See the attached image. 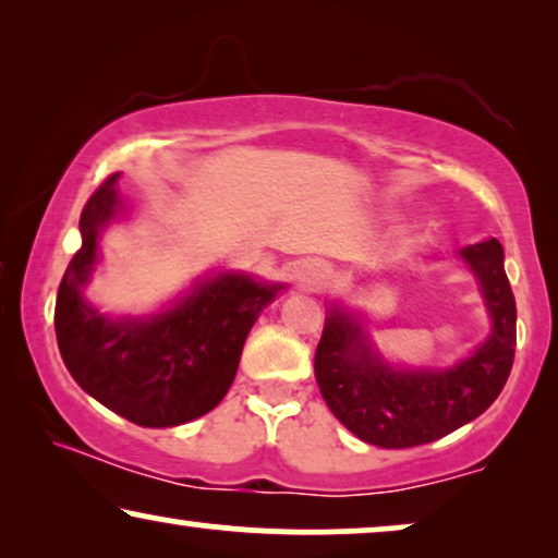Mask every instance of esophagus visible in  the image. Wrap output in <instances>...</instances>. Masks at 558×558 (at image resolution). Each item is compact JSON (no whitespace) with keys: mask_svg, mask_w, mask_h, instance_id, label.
<instances>
[{"mask_svg":"<svg viewBox=\"0 0 558 558\" xmlns=\"http://www.w3.org/2000/svg\"><path fill=\"white\" fill-rule=\"evenodd\" d=\"M330 277L332 269L323 262H307L302 266V279L307 281V287H323Z\"/></svg>","mask_w":558,"mask_h":558,"instance_id":"esophagus-1","label":"esophagus"}]
</instances>
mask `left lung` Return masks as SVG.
<instances>
[{
  "label": "left lung",
  "mask_w": 558,
  "mask_h": 558,
  "mask_svg": "<svg viewBox=\"0 0 558 558\" xmlns=\"http://www.w3.org/2000/svg\"><path fill=\"white\" fill-rule=\"evenodd\" d=\"M460 256L480 281L490 338L452 368L403 371L376 353L361 323L332 304L315 353V378L327 407L357 439L386 449L429 445L477 418L498 399L513 368L515 300L498 239Z\"/></svg>",
  "instance_id": "1"
}]
</instances>
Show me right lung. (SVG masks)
<instances>
[{"label": "right lung", "instance_id": "right-lung-1", "mask_svg": "<svg viewBox=\"0 0 558 558\" xmlns=\"http://www.w3.org/2000/svg\"><path fill=\"white\" fill-rule=\"evenodd\" d=\"M119 178L109 174L83 205V243L58 289V348L75 384L106 409L140 426H178L223 401L258 312L284 284L220 271L159 315H101L83 287L96 269L98 235L124 210Z\"/></svg>", "mask_w": 558, "mask_h": 558}]
</instances>
